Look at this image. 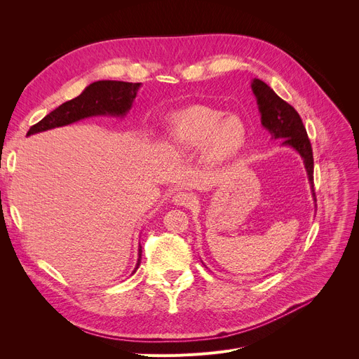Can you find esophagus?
Here are the masks:
<instances>
[{"instance_id": "1", "label": "esophagus", "mask_w": 359, "mask_h": 359, "mask_svg": "<svg viewBox=\"0 0 359 359\" xmlns=\"http://www.w3.org/2000/svg\"><path fill=\"white\" fill-rule=\"evenodd\" d=\"M173 202L179 206H191L194 203V195L189 194V192H177L175 196H173Z\"/></svg>"}]
</instances>
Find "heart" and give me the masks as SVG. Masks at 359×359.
Listing matches in <instances>:
<instances>
[{"label":"heart","mask_w":359,"mask_h":359,"mask_svg":"<svg viewBox=\"0 0 359 359\" xmlns=\"http://www.w3.org/2000/svg\"><path fill=\"white\" fill-rule=\"evenodd\" d=\"M248 128L238 115L224 116L210 106H189L170 115L165 142L176 153H192L203 148L206 160L221 163L234 157L243 148Z\"/></svg>","instance_id":"heart-1"}]
</instances>
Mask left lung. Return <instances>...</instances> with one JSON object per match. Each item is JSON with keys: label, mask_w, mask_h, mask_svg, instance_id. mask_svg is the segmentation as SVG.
I'll use <instances>...</instances> for the list:
<instances>
[{"label": "left lung", "mask_w": 359, "mask_h": 359, "mask_svg": "<svg viewBox=\"0 0 359 359\" xmlns=\"http://www.w3.org/2000/svg\"><path fill=\"white\" fill-rule=\"evenodd\" d=\"M252 90L257 100L263 128H266L271 132L272 138L284 140L282 141V145H288L294 148L297 153L303 157L309 175V182L311 184V192L313 196H316L313 182V149L307 130L298 115V111L290 103L282 100L266 83H263L259 79L253 80Z\"/></svg>", "instance_id": "obj_1"}]
</instances>
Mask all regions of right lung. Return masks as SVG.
Returning a JSON list of instances; mask_svg holds the SVG:
<instances>
[{"mask_svg":"<svg viewBox=\"0 0 359 359\" xmlns=\"http://www.w3.org/2000/svg\"><path fill=\"white\" fill-rule=\"evenodd\" d=\"M140 86L141 83H125L111 80L93 83L86 87L80 96L62 103L60 107L52 110L41 122L33 125L29 129L27 135H33L37 134V132H43L52 128L69 125L91 116H125L132 106V102L137 97ZM141 255L142 248L140 244L135 271L141 263Z\"/></svg>","mask_w":359,"mask_h":359,"instance_id":"right-lung-1","label":"right lung"}]
</instances>
